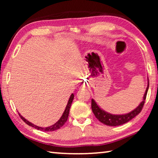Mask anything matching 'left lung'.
<instances>
[{"label":"left lung","mask_w":158,"mask_h":158,"mask_svg":"<svg viewBox=\"0 0 158 158\" xmlns=\"http://www.w3.org/2000/svg\"><path fill=\"white\" fill-rule=\"evenodd\" d=\"M149 88V81L148 79V84H147V88L146 90V92L144 93L143 100L139 104L137 108L134 109L130 113L125 114H121V115H115L109 114L108 112H106L102 109L100 106L98 105V104L95 102V101L92 99L91 100V108L93 114L95 116V117L99 120V121L105 125H109V126H118V125H121L123 124H125L132 120L133 118H135L136 116L140 113L141 109H142L144 103H145V100L146 98V95L148 93V90Z\"/></svg>","instance_id":"left-lung-1"}]
</instances>
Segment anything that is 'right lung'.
<instances>
[{"label":"right lung","instance_id":"1","mask_svg":"<svg viewBox=\"0 0 158 158\" xmlns=\"http://www.w3.org/2000/svg\"><path fill=\"white\" fill-rule=\"evenodd\" d=\"M74 95L73 93L70 95V97L69 98V100H68V102L67 104V106L65 107V111H64L63 114L62 115V116L60 118V119L58 120V121L55 124H53L52 125H51L49 127H39V126H37V125H34L32 123L29 122L28 120H26L25 118H23L21 115L19 113V116L21 117V118L23 120V121H24L26 124L30 125V126L33 127L34 128H35L37 130H40L41 131H44V132H52V131H54V130H56L58 129H59L61 127L63 126V125L65 124V123L67 121V120L68 118V116H69V109H70V106L72 105V102H73V99H74Z\"/></svg>","mask_w":158,"mask_h":158}]
</instances>
